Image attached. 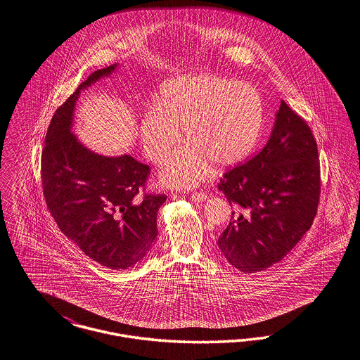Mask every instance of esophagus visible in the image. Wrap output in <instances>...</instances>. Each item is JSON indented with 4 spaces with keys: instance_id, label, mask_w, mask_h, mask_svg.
Listing matches in <instances>:
<instances>
[{
    "instance_id": "34e87169",
    "label": "esophagus",
    "mask_w": 360,
    "mask_h": 360,
    "mask_svg": "<svg viewBox=\"0 0 360 360\" xmlns=\"http://www.w3.org/2000/svg\"><path fill=\"white\" fill-rule=\"evenodd\" d=\"M205 199H207V195H205L204 192H193V193H192V200L196 202V203L205 202Z\"/></svg>"
}]
</instances>
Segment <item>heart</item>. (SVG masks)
Masks as SVG:
<instances>
[{"instance_id":"heart-1","label":"heart","mask_w":360,"mask_h":360,"mask_svg":"<svg viewBox=\"0 0 360 360\" xmlns=\"http://www.w3.org/2000/svg\"><path fill=\"white\" fill-rule=\"evenodd\" d=\"M264 117V101L250 84L217 75L180 77L165 82L156 106L145 110L141 142L148 158L161 162L184 127L189 142L164 164L161 179L173 187H195L208 174L210 161L229 167L250 153Z\"/></svg>"}]
</instances>
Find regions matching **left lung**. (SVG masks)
<instances>
[{"label": "left lung", "instance_id": "left-lung-1", "mask_svg": "<svg viewBox=\"0 0 360 360\" xmlns=\"http://www.w3.org/2000/svg\"><path fill=\"white\" fill-rule=\"evenodd\" d=\"M218 187L236 210L218 239L224 258L248 274L280 262L317 212L320 161L312 130L281 101L264 149L229 169Z\"/></svg>", "mask_w": 360, "mask_h": 360}]
</instances>
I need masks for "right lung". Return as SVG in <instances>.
Here are the masks:
<instances>
[{"mask_svg": "<svg viewBox=\"0 0 360 360\" xmlns=\"http://www.w3.org/2000/svg\"><path fill=\"white\" fill-rule=\"evenodd\" d=\"M115 68L93 72L53 114L41 153V181L63 234L95 262L117 270L136 265L150 250L167 196H137L150 173L148 165L129 155H98L71 131L80 91Z\"/></svg>", "mask_w": 360, "mask_h": 360, "instance_id": "add662e5", "label": "right lung"}]
</instances>
